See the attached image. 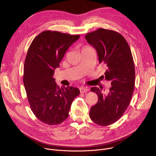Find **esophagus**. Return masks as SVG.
Masks as SVG:
<instances>
[{"instance_id":"obj_1","label":"esophagus","mask_w":156,"mask_h":156,"mask_svg":"<svg viewBox=\"0 0 156 156\" xmlns=\"http://www.w3.org/2000/svg\"><path fill=\"white\" fill-rule=\"evenodd\" d=\"M80 93H84V92H86V91H88V88H86V87H80Z\"/></svg>"}]
</instances>
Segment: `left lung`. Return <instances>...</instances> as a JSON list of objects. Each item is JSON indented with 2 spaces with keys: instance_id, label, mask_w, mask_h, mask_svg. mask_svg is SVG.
<instances>
[{
  "instance_id": "8db88e82",
  "label": "left lung",
  "mask_w": 156,
  "mask_h": 156,
  "mask_svg": "<svg viewBox=\"0 0 156 156\" xmlns=\"http://www.w3.org/2000/svg\"><path fill=\"white\" fill-rule=\"evenodd\" d=\"M85 38L96 50L99 63L106 67L103 79L111 84L106 94L97 87L91 88L98 101L91 108L90 116L98 125L108 126L117 121L130 104L135 84L133 55L126 39L115 31L99 29L87 34Z\"/></svg>"
}]
</instances>
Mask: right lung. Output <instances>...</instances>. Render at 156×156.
I'll return each mask as SVG.
<instances>
[{
    "label": "right lung",
    "instance_id": "1",
    "mask_svg": "<svg viewBox=\"0 0 156 156\" xmlns=\"http://www.w3.org/2000/svg\"><path fill=\"white\" fill-rule=\"evenodd\" d=\"M80 38L56 31H44L32 41L25 60L23 84L30 108L40 121L56 125L68 116L80 90L60 88L53 77L65 52Z\"/></svg>",
    "mask_w": 156,
    "mask_h": 156
}]
</instances>
